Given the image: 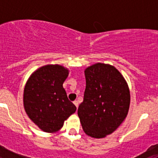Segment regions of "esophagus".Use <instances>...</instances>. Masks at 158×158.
Masks as SVG:
<instances>
[{"instance_id": "esophagus-1", "label": "esophagus", "mask_w": 158, "mask_h": 158, "mask_svg": "<svg viewBox=\"0 0 158 158\" xmlns=\"http://www.w3.org/2000/svg\"><path fill=\"white\" fill-rule=\"evenodd\" d=\"M73 104H74V105L76 106L77 107H78V104H79L78 101H77V100H74V101H73Z\"/></svg>"}]
</instances>
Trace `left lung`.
Returning a JSON list of instances; mask_svg holds the SVG:
<instances>
[{
	"label": "left lung",
	"mask_w": 158,
	"mask_h": 158,
	"mask_svg": "<svg viewBox=\"0 0 158 158\" xmlns=\"http://www.w3.org/2000/svg\"><path fill=\"white\" fill-rule=\"evenodd\" d=\"M86 86L77 115L86 135L104 138L125 119L130 106L127 84L115 67L96 63L85 71Z\"/></svg>",
	"instance_id": "left-lung-1"
}]
</instances>
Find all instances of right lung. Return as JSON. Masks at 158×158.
<instances>
[{
  "label": "right lung",
  "instance_id": "obj_1",
  "mask_svg": "<svg viewBox=\"0 0 158 158\" xmlns=\"http://www.w3.org/2000/svg\"><path fill=\"white\" fill-rule=\"evenodd\" d=\"M68 69L58 65H47L35 71L23 92V105L29 118L45 132H54L77 107L67 97L63 82Z\"/></svg>",
  "mask_w": 158,
  "mask_h": 158
}]
</instances>
